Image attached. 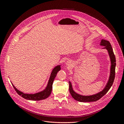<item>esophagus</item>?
<instances>
[{
	"mask_svg": "<svg viewBox=\"0 0 124 124\" xmlns=\"http://www.w3.org/2000/svg\"><path fill=\"white\" fill-rule=\"evenodd\" d=\"M66 65H67V66H72V62H66Z\"/></svg>",
	"mask_w": 124,
	"mask_h": 124,
	"instance_id": "obj_1",
	"label": "esophagus"
}]
</instances>
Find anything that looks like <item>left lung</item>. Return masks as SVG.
Wrapping results in <instances>:
<instances>
[{"label":"left lung","mask_w":124,"mask_h":124,"mask_svg":"<svg viewBox=\"0 0 124 124\" xmlns=\"http://www.w3.org/2000/svg\"><path fill=\"white\" fill-rule=\"evenodd\" d=\"M100 46H104L103 49H106L108 52V55L110 56V59L111 61V67H110V74L108 78V80L107 83L105 86L104 89L101 92L96 93V94L89 96H83L75 92L72 88V85L71 82L69 81V92L71 95L72 96L73 98L80 102H93L96 101L100 99L101 97L106 95L107 93L110 89L111 86L113 83L115 75V66H116V59L114 55V52L112 49L111 45L109 41L102 39L100 42Z\"/></svg>","instance_id":"8db88e82"}]
</instances>
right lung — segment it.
I'll use <instances>...</instances> for the list:
<instances>
[{"label":"right lung","instance_id":"obj_1","mask_svg":"<svg viewBox=\"0 0 124 124\" xmlns=\"http://www.w3.org/2000/svg\"><path fill=\"white\" fill-rule=\"evenodd\" d=\"M61 65H58L54 67L53 70L52 71L51 76L50 77L49 80H48V83L46 88L40 92L35 93H33H33H26L22 92H21L19 90H18L12 83L13 87H14V89L16 90V91L18 95L26 99L29 100L38 101L46 99L51 95L52 91V85H53V81L55 79L57 72L61 69Z\"/></svg>","mask_w":124,"mask_h":124}]
</instances>
